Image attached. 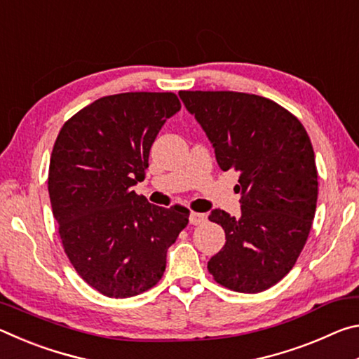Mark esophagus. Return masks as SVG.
<instances>
[{"label":"esophagus","mask_w":359,"mask_h":359,"mask_svg":"<svg viewBox=\"0 0 359 359\" xmlns=\"http://www.w3.org/2000/svg\"><path fill=\"white\" fill-rule=\"evenodd\" d=\"M208 220V215L205 214H198V212H191L190 214V223L191 224H203Z\"/></svg>","instance_id":"esophagus-1"}]
</instances>
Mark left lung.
I'll return each mask as SVG.
<instances>
[{"label": "left lung", "instance_id": "left-lung-1", "mask_svg": "<svg viewBox=\"0 0 359 359\" xmlns=\"http://www.w3.org/2000/svg\"><path fill=\"white\" fill-rule=\"evenodd\" d=\"M208 135L222 171L239 172L241 217L210 212L226 244L209 259L217 283L259 293L294 266L312 228L318 198L315 154L293 114L258 95L179 92Z\"/></svg>", "mask_w": 359, "mask_h": 359}]
</instances>
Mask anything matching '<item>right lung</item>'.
Here are the masks:
<instances>
[{
    "instance_id": "1",
    "label": "right lung",
    "mask_w": 359,
    "mask_h": 359,
    "mask_svg": "<svg viewBox=\"0 0 359 359\" xmlns=\"http://www.w3.org/2000/svg\"><path fill=\"white\" fill-rule=\"evenodd\" d=\"M179 111L174 93H118L81 109L58 133L47 180L52 212L71 264L101 294L155 287L188 224L187 208H158L133 190L161 126Z\"/></svg>"
}]
</instances>
